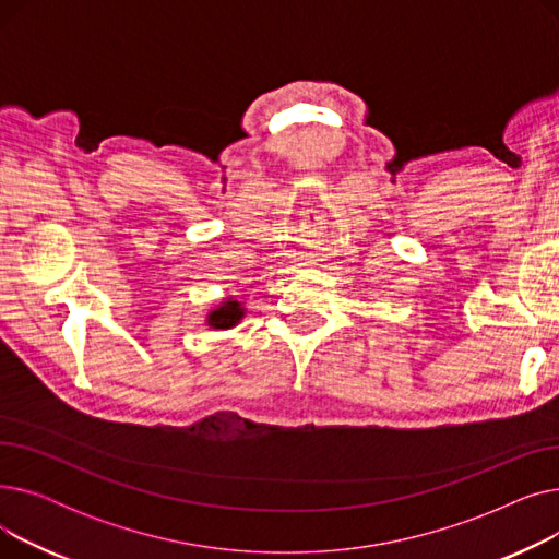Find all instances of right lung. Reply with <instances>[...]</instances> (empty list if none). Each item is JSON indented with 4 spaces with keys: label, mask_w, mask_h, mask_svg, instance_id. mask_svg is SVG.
<instances>
[{
    "label": "right lung",
    "mask_w": 559,
    "mask_h": 559,
    "mask_svg": "<svg viewBox=\"0 0 559 559\" xmlns=\"http://www.w3.org/2000/svg\"><path fill=\"white\" fill-rule=\"evenodd\" d=\"M245 314H247L245 301L228 297L219 301L213 310H209V314H205V326L213 331H230L240 324Z\"/></svg>",
    "instance_id": "obj_1"
}]
</instances>
